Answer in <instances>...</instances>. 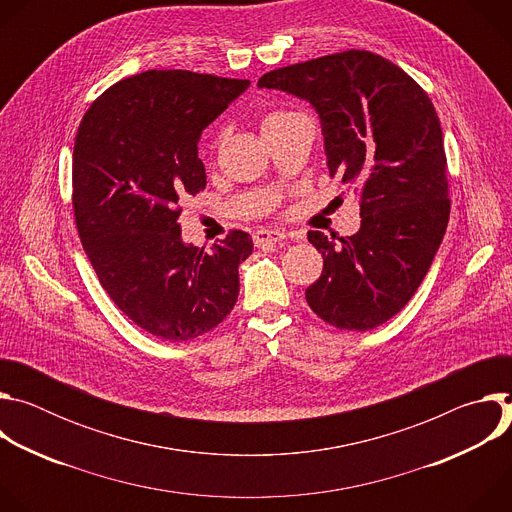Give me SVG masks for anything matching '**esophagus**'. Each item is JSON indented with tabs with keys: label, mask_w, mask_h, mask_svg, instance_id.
Instances as JSON below:
<instances>
[{
	"label": "esophagus",
	"mask_w": 512,
	"mask_h": 512,
	"mask_svg": "<svg viewBox=\"0 0 512 512\" xmlns=\"http://www.w3.org/2000/svg\"><path fill=\"white\" fill-rule=\"evenodd\" d=\"M287 235L283 231H277V229H261L253 235V241L255 245H263V243H279L283 241Z\"/></svg>",
	"instance_id": "34e87169"
}]
</instances>
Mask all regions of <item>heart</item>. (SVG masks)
Listing matches in <instances>:
<instances>
[{"mask_svg": "<svg viewBox=\"0 0 512 512\" xmlns=\"http://www.w3.org/2000/svg\"><path fill=\"white\" fill-rule=\"evenodd\" d=\"M294 115H298V113H291V111H273V113H269L267 117H265V121H263V125H267V123H275V121H283V119H287V117H294ZM221 139V133L216 135V141Z\"/></svg>", "mask_w": 512, "mask_h": 512, "instance_id": "heart-1", "label": "heart"}]
</instances>
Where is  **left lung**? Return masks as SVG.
Listing matches in <instances>:
<instances>
[{
  "label": "left lung",
  "mask_w": 512,
  "mask_h": 512,
  "mask_svg": "<svg viewBox=\"0 0 512 512\" xmlns=\"http://www.w3.org/2000/svg\"><path fill=\"white\" fill-rule=\"evenodd\" d=\"M306 99L322 121L330 176L360 196V229L308 241L322 275L308 306L338 330H373L405 308L450 221L444 135L427 93L391 60L346 50L283 66L257 83Z\"/></svg>",
  "instance_id": "1"
}]
</instances>
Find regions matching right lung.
<instances>
[{"mask_svg":"<svg viewBox=\"0 0 512 512\" xmlns=\"http://www.w3.org/2000/svg\"><path fill=\"white\" fill-rule=\"evenodd\" d=\"M249 81L145 70L93 101L72 152V208L87 257L115 306L141 330L186 342L221 324L239 296L253 239L229 231L184 245L180 202L206 186L202 129Z\"/></svg>","mask_w":512,"mask_h":512,"instance_id":"right-lung-1","label":"right lung"}]
</instances>
